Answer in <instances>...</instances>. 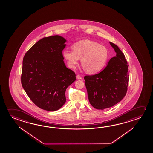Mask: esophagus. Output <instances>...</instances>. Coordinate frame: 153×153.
Here are the masks:
<instances>
[{"label": "esophagus", "instance_id": "34e87169", "mask_svg": "<svg viewBox=\"0 0 153 153\" xmlns=\"http://www.w3.org/2000/svg\"><path fill=\"white\" fill-rule=\"evenodd\" d=\"M76 78H77V79H82V77L79 75H77L76 76Z\"/></svg>", "mask_w": 153, "mask_h": 153}]
</instances>
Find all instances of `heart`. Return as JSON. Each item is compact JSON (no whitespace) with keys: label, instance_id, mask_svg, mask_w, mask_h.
I'll return each instance as SVG.
<instances>
[{"label":"heart","instance_id":"b5f03b06","mask_svg":"<svg viewBox=\"0 0 153 153\" xmlns=\"http://www.w3.org/2000/svg\"><path fill=\"white\" fill-rule=\"evenodd\" d=\"M72 50L63 51V56L71 68H76L82 59V65L89 73H95L101 70L107 62L109 53L103 45L92 40L85 39L75 43Z\"/></svg>","mask_w":153,"mask_h":153}]
</instances>
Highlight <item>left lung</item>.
<instances>
[{
	"mask_svg": "<svg viewBox=\"0 0 153 153\" xmlns=\"http://www.w3.org/2000/svg\"><path fill=\"white\" fill-rule=\"evenodd\" d=\"M109 43L116 56L110 59L100 73L84 77L90 103L94 108L100 110L111 107L123 99L129 81L128 65L125 55L117 45Z\"/></svg>",
	"mask_w": 153,
	"mask_h": 153,
	"instance_id": "left-lung-1",
	"label": "left lung"
}]
</instances>
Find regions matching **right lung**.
Wrapping results in <instances>:
<instances>
[{
    "label": "right lung",
    "mask_w": 153,
    "mask_h": 153,
    "mask_svg": "<svg viewBox=\"0 0 153 153\" xmlns=\"http://www.w3.org/2000/svg\"><path fill=\"white\" fill-rule=\"evenodd\" d=\"M66 40L60 36L43 38L26 52L21 81L30 100L48 111L59 109L65 103V90L76 79L66 67L62 51Z\"/></svg>",
    "instance_id": "1"
}]
</instances>
